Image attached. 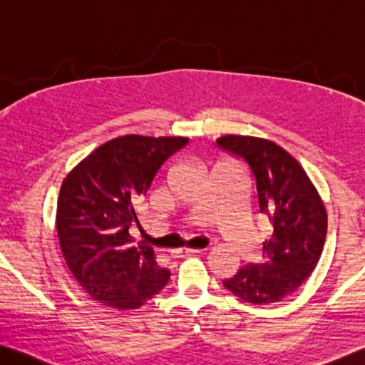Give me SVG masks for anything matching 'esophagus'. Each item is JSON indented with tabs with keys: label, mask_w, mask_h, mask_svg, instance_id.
I'll use <instances>...</instances> for the list:
<instances>
[{
	"label": "esophagus",
	"mask_w": 365,
	"mask_h": 365,
	"mask_svg": "<svg viewBox=\"0 0 365 365\" xmlns=\"http://www.w3.org/2000/svg\"><path fill=\"white\" fill-rule=\"evenodd\" d=\"M175 257H190V255H196V253H201L200 248H180V250L172 252Z\"/></svg>",
	"instance_id": "34e87169"
}]
</instances>
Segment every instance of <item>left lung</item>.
Returning a JSON list of instances; mask_svg holds the SVG:
<instances>
[{"label": "left lung", "instance_id": "1", "mask_svg": "<svg viewBox=\"0 0 365 365\" xmlns=\"http://www.w3.org/2000/svg\"><path fill=\"white\" fill-rule=\"evenodd\" d=\"M216 143L250 165L259 212L273 227L271 239L263 242V262L240 268L224 286L253 305L279 302L304 284L320 259L325 205L302 165L276 143L242 135H225Z\"/></svg>", "mask_w": 365, "mask_h": 365}]
</instances>
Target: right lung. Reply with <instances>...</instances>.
Wrapping results in <instances>:
<instances>
[{"mask_svg":"<svg viewBox=\"0 0 365 365\" xmlns=\"http://www.w3.org/2000/svg\"><path fill=\"white\" fill-rule=\"evenodd\" d=\"M182 136L126 135L94 149L68 173L56 205V232L74 279L102 305L140 309L167 282L153 247H133L130 225L162 164L188 144Z\"/></svg>","mask_w":365,"mask_h":365,"instance_id":"1","label":"right lung"}]
</instances>
